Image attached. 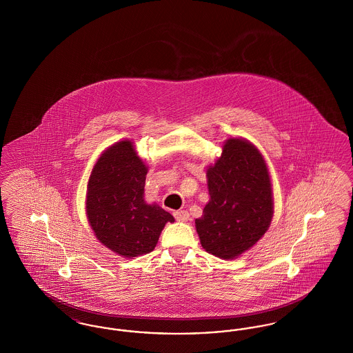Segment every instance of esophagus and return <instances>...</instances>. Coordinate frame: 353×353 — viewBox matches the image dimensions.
<instances>
[{
  "label": "esophagus",
  "mask_w": 353,
  "mask_h": 353,
  "mask_svg": "<svg viewBox=\"0 0 353 353\" xmlns=\"http://www.w3.org/2000/svg\"><path fill=\"white\" fill-rule=\"evenodd\" d=\"M173 216H174V219L180 221V222H185V221L189 219V213L186 210H177V212L173 213Z\"/></svg>",
  "instance_id": "1"
}]
</instances>
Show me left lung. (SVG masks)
Instances as JSON below:
<instances>
[{"label": "left lung", "instance_id": "left-lung-1", "mask_svg": "<svg viewBox=\"0 0 353 353\" xmlns=\"http://www.w3.org/2000/svg\"><path fill=\"white\" fill-rule=\"evenodd\" d=\"M222 150L206 172L210 201L196 219V229L206 252L233 259L269 229L272 192L266 163L254 145L229 139Z\"/></svg>", "mask_w": 353, "mask_h": 353}]
</instances>
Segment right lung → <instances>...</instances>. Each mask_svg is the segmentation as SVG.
I'll use <instances>...</instances> for the list:
<instances>
[{
    "label": "right lung",
    "instance_id": "add662e5",
    "mask_svg": "<svg viewBox=\"0 0 353 353\" xmlns=\"http://www.w3.org/2000/svg\"><path fill=\"white\" fill-rule=\"evenodd\" d=\"M147 167L130 140L120 141L99 157L87 193V217L104 246L123 256L151 252L173 216L144 201Z\"/></svg>",
    "mask_w": 353,
    "mask_h": 353
}]
</instances>
